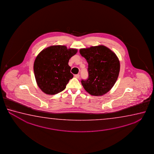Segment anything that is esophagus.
Segmentation results:
<instances>
[{"instance_id": "34e87169", "label": "esophagus", "mask_w": 154, "mask_h": 154, "mask_svg": "<svg viewBox=\"0 0 154 154\" xmlns=\"http://www.w3.org/2000/svg\"><path fill=\"white\" fill-rule=\"evenodd\" d=\"M74 76H75V78H76L78 79L79 78V77H80V75L79 74H75V75H74Z\"/></svg>"}]
</instances>
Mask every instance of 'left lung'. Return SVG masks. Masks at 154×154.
Returning a JSON list of instances; mask_svg holds the SVG:
<instances>
[{
  "mask_svg": "<svg viewBox=\"0 0 154 154\" xmlns=\"http://www.w3.org/2000/svg\"><path fill=\"white\" fill-rule=\"evenodd\" d=\"M79 52L88 64V78L81 81L84 89L95 97L106 94L114 86L120 72L117 55L102 45L81 48Z\"/></svg>",
  "mask_w": 154,
  "mask_h": 154,
  "instance_id": "8db88e82",
  "label": "left lung"
}]
</instances>
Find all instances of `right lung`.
I'll return each instance as SVG.
<instances>
[{"instance_id": "add662e5", "label": "right lung", "mask_w": 154, "mask_h": 154, "mask_svg": "<svg viewBox=\"0 0 154 154\" xmlns=\"http://www.w3.org/2000/svg\"><path fill=\"white\" fill-rule=\"evenodd\" d=\"M78 50L65 45H53L42 50L33 66L37 85L45 94L54 95L66 88L73 78L68 61Z\"/></svg>"}]
</instances>
